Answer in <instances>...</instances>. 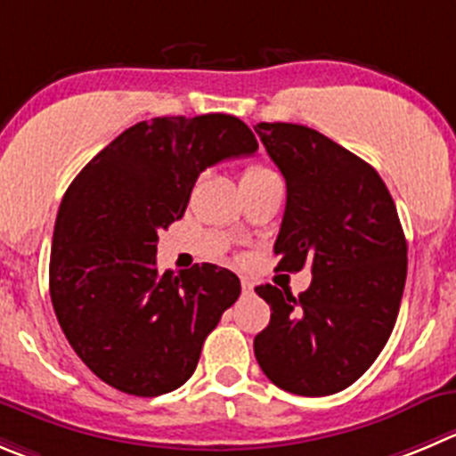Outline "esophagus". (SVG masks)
Masks as SVG:
<instances>
[{"instance_id":"esophagus-1","label":"esophagus","mask_w":456,"mask_h":456,"mask_svg":"<svg viewBox=\"0 0 456 456\" xmlns=\"http://www.w3.org/2000/svg\"><path fill=\"white\" fill-rule=\"evenodd\" d=\"M253 289H255L253 281H250L248 277H244V280H241V293H244V296H253Z\"/></svg>"}]
</instances>
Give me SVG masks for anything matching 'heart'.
Masks as SVG:
<instances>
[{"label": "heart", "instance_id": "1", "mask_svg": "<svg viewBox=\"0 0 456 456\" xmlns=\"http://www.w3.org/2000/svg\"><path fill=\"white\" fill-rule=\"evenodd\" d=\"M266 175H275V172L268 170V167H264V166H250V167H246L244 179H255V176H266Z\"/></svg>", "mask_w": 456, "mask_h": 456}]
</instances>
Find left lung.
Returning <instances> with one entry per match:
<instances>
[{
  "label": "left lung",
  "instance_id": "left-lung-1",
  "mask_svg": "<svg viewBox=\"0 0 456 456\" xmlns=\"http://www.w3.org/2000/svg\"><path fill=\"white\" fill-rule=\"evenodd\" d=\"M255 132L286 181L275 253L280 271L311 266L293 297L262 284L271 322L255 358L271 383L297 396H329L361 379L396 324L407 241L379 172L305 125L259 123Z\"/></svg>",
  "mask_w": 456,
  "mask_h": 456
}]
</instances>
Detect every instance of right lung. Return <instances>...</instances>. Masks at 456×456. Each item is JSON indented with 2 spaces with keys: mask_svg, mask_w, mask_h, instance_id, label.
<instances>
[{
  "mask_svg": "<svg viewBox=\"0 0 456 456\" xmlns=\"http://www.w3.org/2000/svg\"><path fill=\"white\" fill-rule=\"evenodd\" d=\"M257 151L228 114L136 123L82 167L60 203L49 289L80 361L132 396H160L194 374L203 340L241 293L215 264L156 268L159 232L181 219L199 175Z\"/></svg>",
  "mask_w": 456,
  "mask_h": 456,
  "instance_id": "obj_1",
  "label": "right lung"
}]
</instances>
